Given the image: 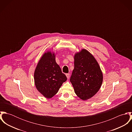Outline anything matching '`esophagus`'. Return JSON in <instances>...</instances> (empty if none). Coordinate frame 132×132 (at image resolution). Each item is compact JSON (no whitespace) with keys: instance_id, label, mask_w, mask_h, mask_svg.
I'll list each match as a JSON object with an SVG mask.
<instances>
[{"instance_id":"34e87169","label":"esophagus","mask_w":132,"mask_h":132,"mask_svg":"<svg viewBox=\"0 0 132 132\" xmlns=\"http://www.w3.org/2000/svg\"><path fill=\"white\" fill-rule=\"evenodd\" d=\"M65 75L67 76V77L68 79H69V78H70V74H66Z\"/></svg>"}]
</instances>
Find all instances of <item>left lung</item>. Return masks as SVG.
<instances>
[{"mask_svg": "<svg viewBox=\"0 0 132 132\" xmlns=\"http://www.w3.org/2000/svg\"><path fill=\"white\" fill-rule=\"evenodd\" d=\"M74 69L70 81L76 95L83 101L92 98L100 90L103 75L93 54L85 49L75 53Z\"/></svg>", "mask_w": 132, "mask_h": 132, "instance_id": "8db88e82", "label": "left lung"}]
</instances>
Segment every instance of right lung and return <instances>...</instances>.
Returning a JSON list of instances; mask_svg holds the SVG:
<instances>
[{
    "label": "right lung",
    "mask_w": 132,
    "mask_h": 132,
    "mask_svg": "<svg viewBox=\"0 0 132 132\" xmlns=\"http://www.w3.org/2000/svg\"><path fill=\"white\" fill-rule=\"evenodd\" d=\"M56 55L50 50L45 52L39 60L34 73L37 89L47 98L56 94L62 83L67 80L56 62Z\"/></svg>",
    "instance_id": "obj_1"
}]
</instances>
